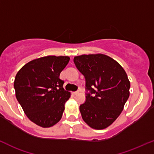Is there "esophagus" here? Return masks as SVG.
Returning a JSON list of instances; mask_svg holds the SVG:
<instances>
[{
    "mask_svg": "<svg viewBox=\"0 0 154 154\" xmlns=\"http://www.w3.org/2000/svg\"><path fill=\"white\" fill-rule=\"evenodd\" d=\"M77 94H79V91H74V92H72V94H73V95H77Z\"/></svg>",
    "mask_w": 154,
    "mask_h": 154,
    "instance_id": "obj_1",
    "label": "esophagus"
}]
</instances>
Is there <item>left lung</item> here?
Returning <instances> with one entry per match:
<instances>
[{"label": "left lung", "instance_id": "8db88e82", "mask_svg": "<svg viewBox=\"0 0 154 154\" xmlns=\"http://www.w3.org/2000/svg\"><path fill=\"white\" fill-rule=\"evenodd\" d=\"M74 62L85 79V102L80 106L82 119L95 129L110 126L124 109L130 82L123 67L103 54L76 56Z\"/></svg>", "mask_w": 154, "mask_h": 154}]
</instances>
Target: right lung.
Here are the masks:
<instances>
[{"label":"right lung","instance_id":"right-lung-1","mask_svg":"<svg viewBox=\"0 0 154 154\" xmlns=\"http://www.w3.org/2000/svg\"><path fill=\"white\" fill-rule=\"evenodd\" d=\"M68 56H45L28 62L16 74L14 82L18 102L30 121L43 128L61 119L70 92L64 90L60 74Z\"/></svg>","mask_w":154,"mask_h":154}]
</instances>
